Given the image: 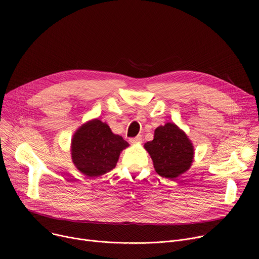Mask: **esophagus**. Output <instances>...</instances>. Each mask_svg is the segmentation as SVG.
I'll list each match as a JSON object with an SVG mask.
<instances>
[{
    "label": "esophagus",
    "mask_w": 259,
    "mask_h": 259,
    "mask_svg": "<svg viewBox=\"0 0 259 259\" xmlns=\"http://www.w3.org/2000/svg\"><path fill=\"white\" fill-rule=\"evenodd\" d=\"M142 141H143L142 135H138V137L130 139V143H132V144H140V143H142Z\"/></svg>",
    "instance_id": "esophagus-1"
}]
</instances>
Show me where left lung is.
<instances>
[{
	"label": "left lung",
	"mask_w": 259,
	"mask_h": 259,
	"mask_svg": "<svg viewBox=\"0 0 259 259\" xmlns=\"http://www.w3.org/2000/svg\"><path fill=\"white\" fill-rule=\"evenodd\" d=\"M158 175L171 181L187 172L194 160V146L174 122H166L154 131V139L144 145Z\"/></svg>",
	"instance_id": "8db88e82"
}]
</instances>
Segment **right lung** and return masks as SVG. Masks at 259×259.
Returning <instances> with one entry per match:
<instances>
[{
    "mask_svg": "<svg viewBox=\"0 0 259 259\" xmlns=\"http://www.w3.org/2000/svg\"><path fill=\"white\" fill-rule=\"evenodd\" d=\"M129 144L114 134L106 122L93 118L81 125L71 139V159L88 178H97L115 168L120 152Z\"/></svg>",
    "mask_w": 259,
    "mask_h": 259,
    "instance_id": "obj_1",
    "label": "right lung"
}]
</instances>
